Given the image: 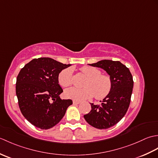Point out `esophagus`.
<instances>
[{
  "label": "esophagus",
  "mask_w": 158,
  "mask_h": 158,
  "mask_svg": "<svg viewBox=\"0 0 158 158\" xmlns=\"http://www.w3.org/2000/svg\"><path fill=\"white\" fill-rule=\"evenodd\" d=\"M73 104L74 105H78V104H79L80 102V101H79V100H74L73 101Z\"/></svg>",
  "instance_id": "34e87169"
}]
</instances>
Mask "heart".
Listing matches in <instances>:
<instances>
[{"mask_svg": "<svg viewBox=\"0 0 158 158\" xmlns=\"http://www.w3.org/2000/svg\"><path fill=\"white\" fill-rule=\"evenodd\" d=\"M87 79L83 88H72L66 89L64 96L67 98L82 100L91 98L94 96L97 100H102L109 95L113 88V81L110 77L103 75L95 67L84 66L80 69ZM59 84L63 88H68L73 83V70L67 68L62 70L58 77Z\"/></svg>", "mask_w": 158, "mask_h": 158, "instance_id": "b5f03b06", "label": "heart"}]
</instances>
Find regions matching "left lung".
Wrapping results in <instances>:
<instances>
[{
  "mask_svg": "<svg viewBox=\"0 0 158 158\" xmlns=\"http://www.w3.org/2000/svg\"><path fill=\"white\" fill-rule=\"evenodd\" d=\"M89 65L105 70L112 79L113 88L100 105L90 103L92 109L84 118L96 128H109L118 123L128 109L134 85L132 75L119 61L103 60Z\"/></svg>",
  "mask_w": 158,
  "mask_h": 158,
  "instance_id": "8db88e82",
  "label": "left lung"
}]
</instances>
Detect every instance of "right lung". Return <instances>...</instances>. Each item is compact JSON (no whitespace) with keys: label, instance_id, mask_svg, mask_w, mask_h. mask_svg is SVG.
<instances>
[{"label":"right lung","instance_id":"1","mask_svg":"<svg viewBox=\"0 0 158 158\" xmlns=\"http://www.w3.org/2000/svg\"><path fill=\"white\" fill-rule=\"evenodd\" d=\"M70 64L49 58H35L23 67L16 81V95L23 117L32 125L47 130L55 126L65 115L72 100H62L59 73Z\"/></svg>","mask_w":158,"mask_h":158}]
</instances>
